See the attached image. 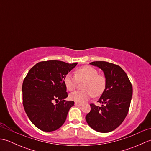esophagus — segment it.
<instances>
[{"mask_svg":"<svg viewBox=\"0 0 151 151\" xmlns=\"http://www.w3.org/2000/svg\"><path fill=\"white\" fill-rule=\"evenodd\" d=\"M75 106H82V104H81V103H78V102H75Z\"/></svg>","mask_w":151,"mask_h":151,"instance_id":"esophagus-1","label":"esophagus"}]
</instances>
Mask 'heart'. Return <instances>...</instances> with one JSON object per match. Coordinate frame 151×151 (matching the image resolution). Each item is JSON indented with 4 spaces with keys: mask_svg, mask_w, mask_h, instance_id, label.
Here are the masks:
<instances>
[{
    "mask_svg": "<svg viewBox=\"0 0 151 151\" xmlns=\"http://www.w3.org/2000/svg\"><path fill=\"white\" fill-rule=\"evenodd\" d=\"M98 70L91 66H84L76 69L75 75L67 73L63 79L64 84L69 91L76 88L78 81H84L82 89L69 95V99L76 102H84L94 96H99L104 91L106 81L104 76L98 75Z\"/></svg>",
    "mask_w": 151,
    "mask_h": 151,
    "instance_id": "b5f03b06",
    "label": "heart"
}]
</instances>
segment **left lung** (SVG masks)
Masks as SVG:
<instances>
[{
  "mask_svg": "<svg viewBox=\"0 0 151 151\" xmlns=\"http://www.w3.org/2000/svg\"><path fill=\"white\" fill-rule=\"evenodd\" d=\"M89 64L103 71L106 84L98 101L101 106L91 104V111L86 115V120L97 132H110L117 129L127 116L132 97V86L126 73L119 65L104 61Z\"/></svg>",
  "mask_w": 151,
  "mask_h": 151,
  "instance_id": "8db88e82",
  "label": "left lung"
}]
</instances>
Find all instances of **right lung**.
I'll return each mask as SVG.
<instances>
[{
    "instance_id": "right-lung-1",
    "label": "right lung",
    "mask_w": 151,
    "mask_h": 151,
    "mask_svg": "<svg viewBox=\"0 0 151 151\" xmlns=\"http://www.w3.org/2000/svg\"><path fill=\"white\" fill-rule=\"evenodd\" d=\"M77 63L49 60L36 63L28 71L22 86L25 112L35 126L52 132L62 126L73 101H66L63 79ZM57 101L54 105L53 101Z\"/></svg>"
}]
</instances>
